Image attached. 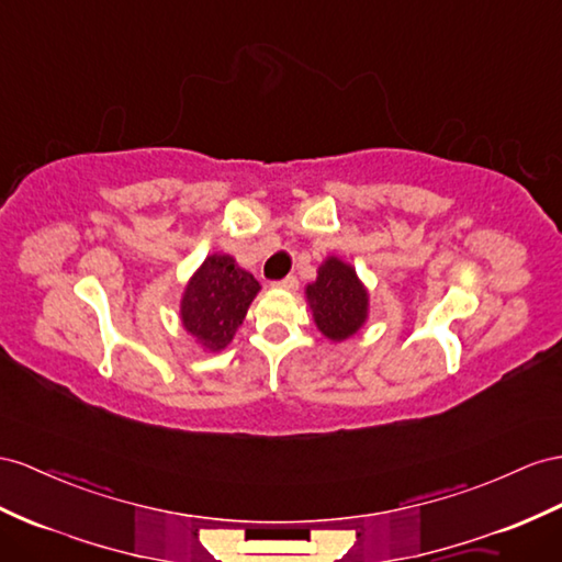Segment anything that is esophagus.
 I'll return each mask as SVG.
<instances>
[{"instance_id":"1","label":"esophagus","mask_w":562,"mask_h":562,"mask_svg":"<svg viewBox=\"0 0 562 562\" xmlns=\"http://www.w3.org/2000/svg\"><path fill=\"white\" fill-rule=\"evenodd\" d=\"M272 286H280V290H290V292H294L296 286H299V280H296V276H286L284 280L272 282Z\"/></svg>"}]
</instances>
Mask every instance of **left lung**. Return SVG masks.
<instances>
[{
    "label": "left lung",
    "instance_id": "obj_1",
    "mask_svg": "<svg viewBox=\"0 0 562 562\" xmlns=\"http://www.w3.org/2000/svg\"><path fill=\"white\" fill-rule=\"evenodd\" d=\"M308 301L315 325L329 339L341 341L363 325L368 313V294L358 282L356 270L339 258H327L318 270V280L308 284Z\"/></svg>",
    "mask_w": 562,
    "mask_h": 562
}]
</instances>
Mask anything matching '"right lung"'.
<instances>
[{
    "label": "right lung",
    "instance_id": "right-lung-1",
    "mask_svg": "<svg viewBox=\"0 0 562 562\" xmlns=\"http://www.w3.org/2000/svg\"><path fill=\"white\" fill-rule=\"evenodd\" d=\"M258 292L251 272L235 266L229 256L213 254L199 268L182 296V325L204 349L227 347Z\"/></svg>",
    "mask_w": 562,
    "mask_h": 562
}]
</instances>
